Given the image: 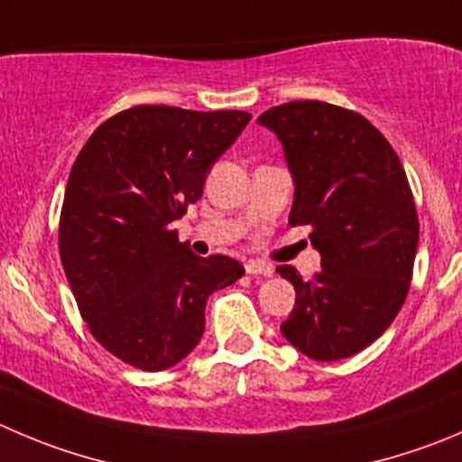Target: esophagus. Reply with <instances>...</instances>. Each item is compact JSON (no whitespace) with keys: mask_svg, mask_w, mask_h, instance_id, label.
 Instances as JSON below:
<instances>
[{"mask_svg":"<svg viewBox=\"0 0 462 462\" xmlns=\"http://www.w3.org/2000/svg\"><path fill=\"white\" fill-rule=\"evenodd\" d=\"M245 270H247V274H252V276H258V274L272 276L274 274V267L265 261H247L245 263Z\"/></svg>","mask_w":462,"mask_h":462,"instance_id":"1","label":"esophagus"}]
</instances>
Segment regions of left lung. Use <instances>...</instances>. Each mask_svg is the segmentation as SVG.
Masks as SVG:
<instances>
[{"instance_id":"left-lung-1","label":"left lung","mask_w":462,"mask_h":462,"mask_svg":"<svg viewBox=\"0 0 462 462\" xmlns=\"http://www.w3.org/2000/svg\"><path fill=\"white\" fill-rule=\"evenodd\" d=\"M258 125L283 143L290 226H309L322 256L310 281L276 267L297 292L281 333L313 360L349 358L383 336L411 288L420 222L403 165L370 120L327 102L281 104Z\"/></svg>"}]
</instances>
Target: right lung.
<instances>
[{"label":"right lung","instance_id":"obj_1","mask_svg":"<svg viewBox=\"0 0 462 462\" xmlns=\"http://www.w3.org/2000/svg\"><path fill=\"white\" fill-rule=\"evenodd\" d=\"M249 120L144 104L108 117L79 152L60 208V263L95 340L126 365H177L201 340L206 300L245 274L236 258L195 256L172 222Z\"/></svg>","mask_w":462,"mask_h":462}]
</instances>
